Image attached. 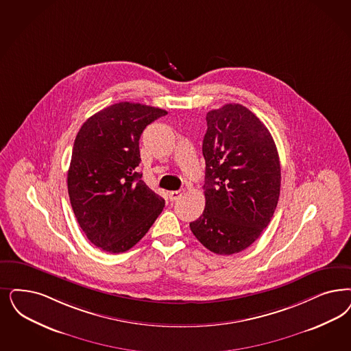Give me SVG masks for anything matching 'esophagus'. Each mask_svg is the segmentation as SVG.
Wrapping results in <instances>:
<instances>
[{
	"label": "esophagus",
	"mask_w": 351,
	"mask_h": 351,
	"mask_svg": "<svg viewBox=\"0 0 351 351\" xmlns=\"http://www.w3.org/2000/svg\"><path fill=\"white\" fill-rule=\"evenodd\" d=\"M184 191H172V192H169V201H176V199H179L180 197H182V194Z\"/></svg>",
	"instance_id": "esophagus-1"
}]
</instances>
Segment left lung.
<instances>
[{
    "label": "left lung",
    "instance_id": "left-lung-1",
    "mask_svg": "<svg viewBox=\"0 0 351 351\" xmlns=\"http://www.w3.org/2000/svg\"><path fill=\"white\" fill-rule=\"evenodd\" d=\"M206 121V206L189 226L210 252L236 254L274 217L281 184L278 149L266 125L240 104L208 111Z\"/></svg>",
    "mask_w": 351,
    "mask_h": 351
}]
</instances>
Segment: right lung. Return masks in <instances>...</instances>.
I'll return each mask as SVG.
<instances>
[{
	"label": "right lung",
	"mask_w": 351,
	"mask_h": 351,
	"mask_svg": "<svg viewBox=\"0 0 351 351\" xmlns=\"http://www.w3.org/2000/svg\"><path fill=\"white\" fill-rule=\"evenodd\" d=\"M166 114L119 102L92 115L77 132L67 173L70 202L88 240L104 252L130 250L165 207L136 167L141 162V133Z\"/></svg>",
	"instance_id": "add662e5"
}]
</instances>
